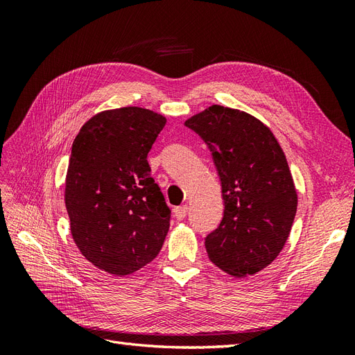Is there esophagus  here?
Returning a JSON list of instances; mask_svg holds the SVG:
<instances>
[{"label": "esophagus", "mask_w": 355, "mask_h": 355, "mask_svg": "<svg viewBox=\"0 0 355 355\" xmlns=\"http://www.w3.org/2000/svg\"><path fill=\"white\" fill-rule=\"evenodd\" d=\"M187 214H188V206H179L175 209V216L178 220L185 219Z\"/></svg>", "instance_id": "obj_1"}]
</instances>
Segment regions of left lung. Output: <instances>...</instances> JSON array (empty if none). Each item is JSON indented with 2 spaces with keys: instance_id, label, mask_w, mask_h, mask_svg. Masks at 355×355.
<instances>
[{
  "instance_id": "1",
  "label": "left lung",
  "mask_w": 355,
  "mask_h": 355,
  "mask_svg": "<svg viewBox=\"0 0 355 355\" xmlns=\"http://www.w3.org/2000/svg\"><path fill=\"white\" fill-rule=\"evenodd\" d=\"M185 125L209 146L222 187L223 218L204 244L234 277L259 272L284 247L297 196L282 146L250 114L213 105Z\"/></svg>"
}]
</instances>
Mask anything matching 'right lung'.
I'll return each instance as SVG.
<instances>
[{
	"mask_svg": "<svg viewBox=\"0 0 355 355\" xmlns=\"http://www.w3.org/2000/svg\"><path fill=\"white\" fill-rule=\"evenodd\" d=\"M164 125L163 115L127 106L92 116L75 137L65 204L75 244L99 270L132 274L163 247L171 211L146 157Z\"/></svg>",
	"mask_w": 355,
	"mask_h": 355,
	"instance_id": "obj_1",
	"label": "right lung"
}]
</instances>
